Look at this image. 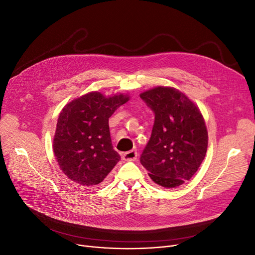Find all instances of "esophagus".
I'll use <instances>...</instances> for the list:
<instances>
[{
	"mask_svg": "<svg viewBox=\"0 0 255 255\" xmlns=\"http://www.w3.org/2000/svg\"><path fill=\"white\" fill-rule=\"evenodd\" d=\"M123 159L126 160V161H134V160L137 159V151L132 150V151H128V152L124 153Z\"/></svg>",
	"mask_w": 255,
	"mask_h": 255,
	"instance_id": "34e87169",
	"label": "esophagus"
}]
</instances>
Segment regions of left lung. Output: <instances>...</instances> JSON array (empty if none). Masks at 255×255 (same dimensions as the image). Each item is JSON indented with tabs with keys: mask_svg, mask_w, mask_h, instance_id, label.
<instances>
[{
	"mask_svg": "<svg viewBox=\"0 0 255 255\" xmlns=\"http://www.w3.org/2000/svg\"><path fill=\"white\" fill-rule=\"evenodd\" d=\"M155 114L140 163L158 185L175 188L190 180L205 159L208 131L198 107L175 88L157 87L140 94Z\"/></svg>",
	"mask_w": 255,
	"mask_h": 255,
	"instance_id": "8db88e82",
	"label": "left lung"
}]
</instances>
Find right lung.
<instances>
[{
	"instance_id": "1",
	"label": "right lung",
	"mask_w": 255,
	"mask_h": 255,
	"mask_svg": "<svg viewBox=\"0 0 255 255\" xmlns=\"http://www.w3.org/2000/svg\"><path fill=\"white\" fill-rule=\"evenodd\" d=\"M128 100L123 94L104 97L91 92L62 110L53 153L63 172L78 186H97L120 161L112 143L109 119Z\"/></svg>"
}]
</instances>
